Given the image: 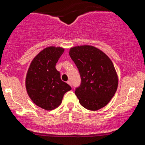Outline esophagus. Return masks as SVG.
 I'll use <instances>...</instances> for the list:
<instances>
[{"instance_id":"obj_1","label":"esophagus","mask_w":145,"mask_h":145,"mask_svg":"<svg viewBox=\"0 0 145 145\" xmlns=\"http://www.w3.org/2000/svg\"><path fill=\"white\" fill-rule=\"evenodd\" d=\"M67 82V84H69V85H70L71 86H72V84H71V82L70 80H68Z\"/></svg>"}]
</instances>
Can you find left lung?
I'll use <instances>...</instances> for the list:
<instances>
[{
	"mask_svg": "<svg viewBox=\"0 0 145 145\" xmlns=\"http://www.w3.org/2000/svg\"><path fill=\"white\" fill-rule=\"evenodd\" d=\"M69 54L80 75V85L75 90L80 104L89 110L104 107L118 86L117 74L111 60L91 46L71 48Z\"/></svg>",
	"mask_w": 145,
	"mask_h": 145,
	"instance_id": "8db88e82",
	"label": "left lung"
}]
</instances>
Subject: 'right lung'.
<instances>
[{
	"label": "right lung",
	"mask_w": 145,
	"mask_h": 145,
	"mask_svg": "<svg viewBox=\"0 0 145 145\" xmlns=\"http://www.w3.org/2000/svg\"><path fill=\"white\" fill-rule=\"evenodd\" d=\"M64 49L50 46L45 48L31 62L26 77V88L31 100L46 110L61 104L63 95L71 87L61 79L55 66Z\"/></svg>",
	"instance_id": "obj_1"
}]
</instances>
